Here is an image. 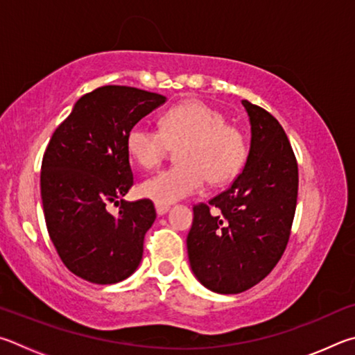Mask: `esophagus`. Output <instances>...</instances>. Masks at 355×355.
I'll return each instance as SVG.
<instances>
[{
	"label": "esophagus",
	"instance_id": "1",
	"mask_svg": "<svg viewBox=\"0 0 355 355\" xmlns=\"http://www.w3.org/2000/svg\"><path fill=\"white\" fill-rule=\"evenodd\" d=\"M168 210H170V206H155V212H157L159 216L165 215Z\"/></svg>",
	"mask_w": 355,
	"mask_h": 355
}]
</instances>
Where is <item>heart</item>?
Instances as JSON below:
<instances>
[{
    "mask_svg": "<svg viewBox=\"0 0 355 355\" xmlns=\"http://www.w3.org/2000/svg\"><path fill=\"white\" fill-rule=\"evenodd\" d=\"M176 149L179 165L148 178L139 193L155 206H170L195 195L206 179L223 185L237 176L246 159V139L226 116L206 103L185 101L160 116V130L135 124L126 135V149L135 164L157 166Z\"/></svg>",
    "mask_w": 355,
    "mask_h": 355,
    "instance_id": "obj_1",
    "label": "heart"
}]
</instances>
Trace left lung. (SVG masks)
I'll use <instances>...</instances> for the list:
<instances>
[{"instance_id": "left-lung-1", "label": "left lung", "mask_w": 355, "mask_h": 355, "mask_svg": "<svg viewBox=\"0 0 355 355\" xmlns=\"http://www.w3.org/2000/svg\"><path fill=\"white\" fill-rule=\"evenodd\" d=\"M251 143L231 187L193 207L190 268L204 287L237 295L270 275L288 243L297 198V164L279 121L243 99Z\"/></svg>"}]
</instances>
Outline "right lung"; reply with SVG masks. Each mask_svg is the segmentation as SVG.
<instances>
[{"label": "right lung", "instance_id": "1", "mask_svg": "<svg viewBox=\"0 0 355 355\" xmlns=\"http://www.w3.org/2000/svg\"><path fill=\"white\" fill-rule=\"evenodd\" d=\"M165 101L134 87H99L78 99L43 155L40 190L49 239L67 268L92 284L121 282L141 262L155 210L149 200H123L134 182L126 135ZM118 200L122 209L114 217L105 206Z\"/></svg>", "mask_w": 355, "mask_h": 355}]
</instances>
